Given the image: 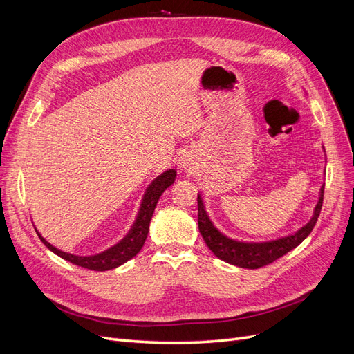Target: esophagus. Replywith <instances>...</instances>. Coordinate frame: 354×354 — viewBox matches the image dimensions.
<instances>
[{"label":"esophagus","mask_w":354,"mask_h":354,"mask_svg":"<svg viewBox=\"0 0 354 354\" xmlns=\"http://www.w3.org/2000/svg\"><path fill=\"white\" fill-rule=\"evenodd\" d=\"M178 164H180V168L190 169V167H192V158H190V155L187 152L181 153V156L178 159Z\"/></svg>","instance_id":"obj_1"}]
</instances>
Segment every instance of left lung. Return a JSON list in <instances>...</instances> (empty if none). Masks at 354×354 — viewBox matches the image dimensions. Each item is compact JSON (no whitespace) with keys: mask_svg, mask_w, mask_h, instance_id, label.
Returning a JSON list of instances; mask_svg holds the SVG:
<instances>
[{"mask_svg":"<svg viewBox=\"0 0 354 354\" xmlns=\"http://www.w3.org/2000/svg\"><path fill=\"white\" fill-rule=\"evenodd\" d=\"M324 190L325 186L320 187L319 202L315 208V214L304 227L299 229L295 234H289L286 238L263 242V243H248V242H238L227 236H224L216 227L212 221L208 218L207 211L203 208V202L198 195V226L202 234L203 241L208 245V248L217 255L220 260L230 263L233 266L243 267V269H260L263 266L270 264L281 259L291 250L297 248L310 233H312L315 224L319 218L320 209L324 203Z\"/></svg>","mask_w":354,"mask_h":354,"instance_id":"8db88e82","label":"left lung"}]
</instances>
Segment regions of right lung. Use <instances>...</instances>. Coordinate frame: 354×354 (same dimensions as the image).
Returning <instances> with one entry per match:
<instances>
[{"label": "right lung", "mask_w": 354, "mask_h": 354, "mask_svg": "<svg viewBox=\"0 0 354 354\" xmlns=\"http://www.w3.org/2000/svg\"><path fill=\"white\" fill-rule=\"evenodd\" d=\"M176 176H177L176 169H168V171H165V173L158 176L152 181L151 186H149L147 190H146L145 198L142 201L140 211H138V216H137V218L133 224L131 230L128 232V234L121 242H118L116 245L112 246V248L106 250L100 254L90 255V257L72 255V254H68V252H63V251L57 250L56 246H53L51 243H48L37 232L38 236L42 241V243H44L50 251L57 254L59 257H62L63 260H66L72 264H77L80 267H84V269L95 270V272L112 270V269H115V267L124 264L128 260H131L133 257H136L137 252L142 250V246L145 245V241L147 238L149 224H151V218L153 216V211H155V207H156V203L159 201V196L164 194V190L167 187H169L171 185L174 183Z\"/></svg>", "instance_id": "add662e5"}]
</instances>
